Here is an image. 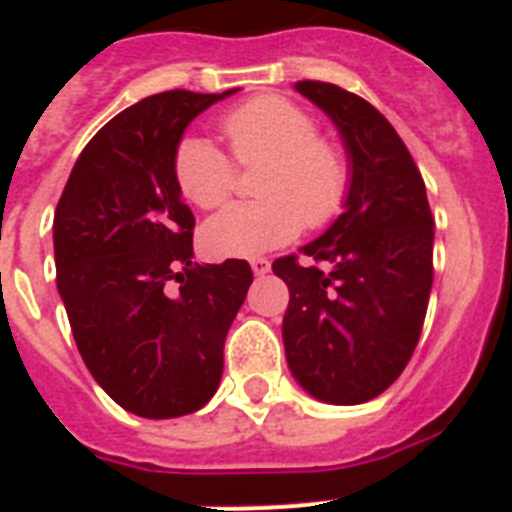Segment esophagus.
Listing matches in <instances>:
<instances>
[{"instance_id":"34e87169","label":"esophagus","mask_w":512,"mask_h":512,"mask_svg":"<svg viewBox=\"0 0 512 512\" xmlns=\"http://www.w3.org/2000/svg\"><path fill=\"white\" fill-rule=\"evenodd\" d=\"M251 269H253V274H256V277H264V274H269L271 264L266 259H253Z\"/></svg>"}]
</instances>
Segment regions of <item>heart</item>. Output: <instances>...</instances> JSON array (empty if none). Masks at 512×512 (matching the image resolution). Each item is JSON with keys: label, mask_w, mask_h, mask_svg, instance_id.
Segmentation results:
<instances>
[{"label": "heart", "mask_w": 512, "mask_h": 512, "mask_svg": "<svg viewBox=\"0 0 512 512\" xmlns=\"http://www.w3.org/2000/svg\"><path fill=\"white\" fill-rule=\"evenodd\" d=\"M223 133L241 164L266 161L264 200L235 202L202 225V243L220 259H253L284 246L341 212L351 187L346 153L318 138V120L292 99L264 94L223 117ZM174 179L192 205L212 210L233 189L235 169L215 143L189 135L174 153Z\"/></svg>", "instance_id": "heart-1"}]
</instances>
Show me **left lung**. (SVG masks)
Instances as JSON below:
<instances>
[{
	"instance_id": "left-lung-1",
	"label": "left lung",
	"mask_w": 512,
	"mask_h": 512,
	"mask_svg": "<svg viewBox=\"0 0 512 512\" xmlns=\"http://www.w3.org/2000/svg\"><path fill=\"white\" fill-rule=\"evenodd\" d=\"M336 125L351 166L343 212L297 256L274 261L289 289L282 341L302 390L328 405L382 395L418 346L433 284V217L413 156L366 99L297 81Z\"/></svg>"
}]
</instances>
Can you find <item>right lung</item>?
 Masks as SVG:
<instances>
[{
	"mask_svg": "<svg viewBox=\"0 0 512 512\" xmlns=\"http://www.w3.org/2000/svg\"><path fill=\"white\" fill-rule=\"evenodd\" d=\"M235 92L174 89L122 110L76 158L53 217L56 284L76 348L94 382L140 418H179L210 402L253 282L241 259L192 261L194 215L174 179L189 122Z\"/></svg>",
	"mask_w": 512,
	"mask_h": 512,
	"instance_id": "obj_1",
	"label": "right lung"
}]
</instances>
